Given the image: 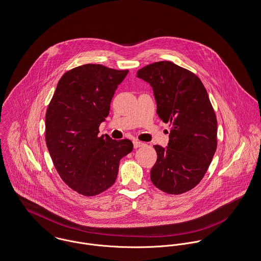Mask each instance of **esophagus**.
Instances as JSON below:
<instances>
[{"instance_id":"1","label":"esophagus","mask_w":261,"mask_h":261,"mask_svg":"<svg viewBox=\"0 0 261 261\" xmlns=\"http://www.w3.org/2000/svg\"><path fill=\"white\" fill-rule=\"evenodd\" d=\"M133 145H134V148L135 149H137V148H139V147H142L143 145H144V143H142L140 141H133Z\"/></svg>"}]
</instances>
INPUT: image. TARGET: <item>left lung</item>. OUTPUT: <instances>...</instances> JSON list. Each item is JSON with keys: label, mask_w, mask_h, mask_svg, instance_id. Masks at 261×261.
<instances>
[{"label": "left lung", "mask_w": 261, "mask_h": 261, "mask_svg": "<svg viewBox=\"0 0 261 261\" xmlns=\"http://www.w3.org/2000/svg\"><path fill=\"white\" fill-rule=\"evenodd\" d=\"M153 87L157 114L171 131L167 148L155 145L157 161L151 180L161 191L180 195L203 178L217 150L218 121L201 80L171 61H158L137 71Z\"/></svg>", "instance_id": "1"}]
</instances>
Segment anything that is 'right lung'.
Listing matches in <instances>:
<instances>
[{"label": "right lung", "mask_w": 261, "mask_h": 261, "mask_svg": "<svg viewBox=\"0 0 261 261\" xmlns=\"http://www.w3.org/2000/svg\"><path fill=\"white\" fill-rule=\"evenodd\" d=\"M101 64H83L60 79L45 114V142L62 180L92 197L116 180L121 159L133 150L129 139L98 136L112 97L128 73Z\"/></svg>", "instance_id": "obj_1"}]
</instances>
